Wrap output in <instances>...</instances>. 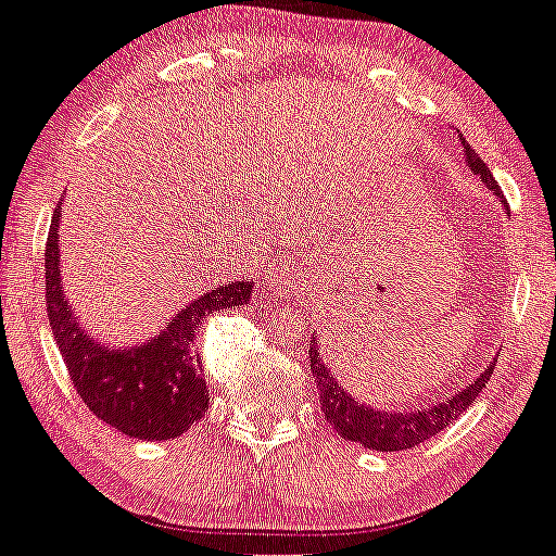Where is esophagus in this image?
<instances>
[{"label": "esophagus", "instance_id": "obj_1", "mask_svg": "<svg viewBox=\"0 0 556 556\" xmlns=\"http://www.w3.org/2000/svg\"><path fill=\"white\" fill-rule=\"evenodd\" d=\"M280 283H283V278H280V276H270V289H278Z\"/></svg>", "mask_w": 556, "mask_h": 556}]
</instances>
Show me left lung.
<instances>
[{"label": "left lung", "mask_w": 556, "mask_h": 556, "mask_svg": "<svg viewBox=\"0 0 556 556\" xmlns=\"http://www.w3.org/2000/svg\"><path fill=\"white\" fill-rule=\"evenodd\" d=\"M464 146V153H467V164L471 166L475 175H480V180L504 201V193L495 185L491 169L485 166V161L471 151L467 137H458ZM495 366V361H493ZM493 366L485 368L477 381H471L467 390L456 392L443 403L429 405V408H410L405 414L400 410H379L371 408L366 403H357L355 397L333 379V374L328 371L326 363L320 361L318 342H309V371H313L315 381H318V395H320V410H324L326 421L342 434L344 440H352V443H361L363 447H371V451H408V447H416L424 440H429L432 434H438L440 429H445L447 424H453L464 410L475 403L477 395L482 392V387L491 379Z\"/></svg>", "instance_id": "left-lung-1"}]
</instances>
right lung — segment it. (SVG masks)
Segmentation results:
<instances>
[{
	"label": "right lung",
	"instance_id": "obj_1",
	"mask_svg": "<svg viewBox=\"0 0 556 556\" xmlns=\"http://www.w3.org/2000/svg\"><path fill=\"white\" fill-rule=\"evenodd\" d=\"M58 225L61 204L45 247L47 315L74 390L100 421L122 434L151 443L180 438L208 408V387L195 350L201 324L214 309H236L252 300L254 280L206 291L180 309L159 337L132 350L103 348L76 324L63 296Z\"/></svg>",
	"mask_w": 556,
	"mask_h": 556
}]
</instances>
